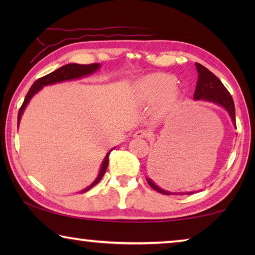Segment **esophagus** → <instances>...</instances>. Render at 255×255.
<instances>
[{
    "label": "esophagus",
    "instance_id": "obj_1",
    "mask_svg": "<svg viewBox=\"0 0 255 255\" xmlns=\"http://www.w3.org/2000/svg\"><path fill=\"white\" fill-rule=\"evenodd\" d=\"M147 136V131L145 130H137L135 133H133V137L135 138H144Z\"/></svg>",
    "mask_w": 255,
    "mask_h": 255
}]
</instances>
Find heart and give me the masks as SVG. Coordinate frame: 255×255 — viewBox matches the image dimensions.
I'll list each match as a JSON object with an SVG mask.
<instances>
[{
  "mask_svg": "<svg viewBox=\"0 0 255 255\" xmlns=\"http://www.w3.org/2000/svg\"><path fill=\"white\" fill-rule=\"evenodd\" d=\"M175 85L176 79L173 75L164 73L148 75L138 82V98L141 103L147 106L161 103V110L169 111L178 102Z\"/></svg>",
  "mask_w": 255,
  "mask_h": 255,
  "instance_id": "obj_1",
  "label": "heart"
}]
</instances>
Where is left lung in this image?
Wrapping results in <instances>:
<instances>
[{"instance_id": "1", "label": "left lung", "mask_w": 255, "mask_h": 255, "mask_svg": "<svg viewBox=\"0 0 255 255\" xmlns=\"http://www.w3.org/2000/svg\"><path fill=\"white\" fill-rule=\"evenodd\" d=\"M197 72H198V81L195 90V94H193V99L195 100H202L207 102L215 103V105L223 107L224 109L227 111V114L230 115L231 120L234 127L236 128V122H235V106L233 98L227 91V89L224 86V84L218 79L217 76L214 75L209 70H207L205 66H202L201 64L196 63ZM148 184L154 190H156L157 192L163 193V195H191L195 193L191 192H171L167 190H164L159 188L156 183H154L152 179L147 178Z\"/></svg>"}]
</instances>
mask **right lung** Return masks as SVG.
<instances>
[{
  "mask_svg": "<svg viewBox=\"0 0 255 255\" xmlns=\"http://www.w3.org/2000/svg\"><path fill=\"white\" fill-rule=\"evenodd\" d=\"M100 66H101L100 64H98V63L90 64V65H81V64H74V63H73V64H67V65H64L62 67H59L58 70L51 72L50 74L46 75L44 77H41V79H38L32 84L31 88H30L29 92L27 93V96H25V98H24V101L22 103V106H21V108H20L19 114H18V127H19L20 120H21V117H22V114H23V111L25 109V107L28 106L29 101L31 100L34 94H37L38 92H39L40 90L44 88V86L56 84V83H60V82H65V81L82 79V77L92 75V74H94V73H96L99 70V68H100ZM115 148L116 147L111 148L109 152L107 153L106 157L103 158V162L101 164L100 171H99V174L97 176V179L94 180L93 182L89 185V187H86L85 189L82 190L80 193L88 191V190L93 188L94 185L100 182V180L102 179V176L105 175V173H106L108 164H109V155L111 153V150L115 149Z\"/></svg>",
  "mask_w": 255,
  "mask_h": 255,
  "instance_id": "add662e5",
  "label": "right lung"
}]
</instances>
